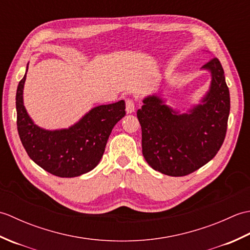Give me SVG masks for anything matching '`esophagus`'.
<instances>
[{"instance_id":"obj_1","label":"esophagus","mask_w":250,"mask_h":250,"mask_svg":"<svg viewBox=\"0 0 250 250\" xmlns=\"http://www.w3.org/2000/svg\"><path fill=\"white\" fill-rule=\"evenodd\" d=\"M134 110H135V103H134V101L131 100V99L126 100V101H125V111H126V113L131 114V113H133Z\"/></svg>"}]
</instances>
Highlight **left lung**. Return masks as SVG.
Segmentation results:
<instances>
[{
	"label": "left lung",
	"instance_id": "obj_1",
	"mask_svg": "<svg viewBox=\"0 0 250 250\" xmlns=\"http://www.w3.org/2000/svg\"><path fill=\"white\" fill-rule=\"evenodd\" d=\"M202 68L211 73L209 91L188 114H178L157 97L146 98L137 110L142 151L149 166L168 176H185L202 167L219 151L230 113V92L217 58Z\"/></svg>",
	"mask_w": 250,
	"mask_h": 250
}]
</instances>
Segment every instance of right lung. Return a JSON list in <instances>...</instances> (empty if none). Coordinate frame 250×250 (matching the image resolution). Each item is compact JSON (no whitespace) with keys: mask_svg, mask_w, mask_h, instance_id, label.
<instances>
[{"mask_svg":"<svg viewBox=\"0 0 250 250\" xmlns=\"http://www.w3.org/2000/svg\"><path fill=\"white\" fill-rule=\"evenodd\" d=\"M28 71V66H26ZM25 75L16 93L17 129L29 157L45 171L59 177H75L98 166L115 125L125 115L124 100L100 105L68 129L48 131L33 124L23 105Z\"/></svg>","mask_w":250,"mask_h":250,"instance_id":"1","label":"right lung"}]
</instances>
